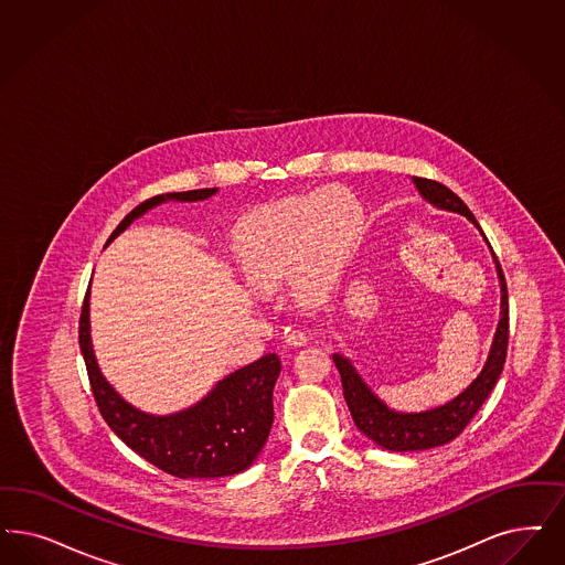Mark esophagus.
Listing matches in <instances>:
<instances>
[{
    "label": "esophagus",
    "mask_w": 565,
    "mask_h": 565,
    "mask_svg": "<svg viewBox=\"0 0 565 565\" xmlns=\"http://www.w3.org/2000/svg\"><path fill=\"white\" fill-rule=\"evenodd\" d=\"M286 344H288L290 349L307 347V344H309V335H307L305 331H288V333H286Z\"/></svg>",
    "instance_id": "1"
}]
</instances>
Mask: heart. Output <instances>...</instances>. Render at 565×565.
Instances as JSON below:
<instances>
[{
  "instance_id": "heart-1",
  "label": "heart",
  "mask_w": 565,
  "mask_h": 565,
  "mask_svg": "<svg viewBox=\"0 0 565 565\" xmlns=\"http://www.w3.org/2000/svg\"><path fill=\"white\" fill-rule=\"evenodd\" d=\"M363 227L359 200L328 188L254 214L237 232L239 267L254 290H273L292 273L294 292L321 302L335 290Z\"/></svg>"
}]
</instances>
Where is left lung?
<instances>
[{"label": "left lung", "instance_id": "8db88e82", "mask_svg": "<svg viewBox=\"0 0 565 565\" xmlns=\"http://www.w3.org/2000/svg\"><path fill=\"white\" fill-rule=\"evenodd\" d=\"M413 183L424 200H428L431 206L448 211V213L463 214L478 230V221L467 209L466 202L450 192L447 185L413 177ZM484 242L492 253V246L484 232L480 230ZM497 275L501 281V319L492 338V347L488 352L487 363L480 371V375L467 386L461 394H457L447 405L434 407V409L419 411V413H403V411L390 409L388 405L375 396V392L365 384V380L354 370L351 359L342 354H333V363L342 377V390L347 405L351 409L354 426L361 429L370 440L386 450L407 452V450H428V448L443 447L450 440H455L471 417L482 407L488 394L497 386V380L503 371L507 356V342H509V300H507L505 275L501 271V265L497 260V254L492 253Z\"/></svg>", "mask_w": 565, "mask_h": 565}]
</instances>
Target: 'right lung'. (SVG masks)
<instances>
[{"instance_id":"right-lung-1","label":"right lung","mask_w":565,"mask_h":565,"mask_svg":"<svg viewBox=\"0 0 565 565\" xmlns=\"http://www.w3.org/2000/svg\"><path fill=\"white\" fill-rule=\"evenodd\" d=\"M214 194L216 188L154 195L127 214L106 244L162 202H198ZM78 344L102 417L127 447L152 466L185 480L223 478L248 469L260 455L271 431L273 388L281 371L275 352L216 382L190 409L150 415L129 405L99 371L89 333V290L78 321Z\"/></svg>"}]
</instances>
